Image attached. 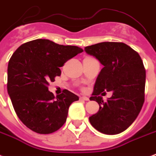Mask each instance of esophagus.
Wrapping results in <instances>:
<instances>
[{
  "label": "esophagus",
  "mask_w": 156,
  "mask_h": 156,
  "mask_svg": "<svg viewBox=\"0 0 156 156\" xmlns=\"http://www.w3.org/2000/svg\"><path fill=\"white\" fill-rule=\"evenodd\" d=\"M80 99H81V100H84V101H88V100H89V98H88L87 97H85V96L80 97Z\"/></svg>",
  "instance_id": "34e87169"
}]
</instances>
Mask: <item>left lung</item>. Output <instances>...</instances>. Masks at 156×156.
I'll return each mask as SVG.
<instances>
[{"label": "left lung", "instance_id": "obj_1", "mask_svg": "<svg viewBox=\"0 0 156 156\" xmlns=\"http://www.w3.org/2000/svg\"><path fill=\"white\" fill-rule=\"evenodd\" d=\"M84 50L103 65L96 80L90 100L99 104V111L89 117L96 130L116 135L133 123L145 101L146 69L136 51L122 42H101ZM113 96L103 102L105 91Z\"/></svg>", "mask_w": 156, "mask_h": 156}]
</instances>
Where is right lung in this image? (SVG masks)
<instances>
[{
  "label": "right lung",
  "instance_id": "obj_1",
  "mask_svg": "<svg viewBox=\"0 0 156 156\" xmlns=\"http://www.w3.org/2000/svg\"><path fill=\"white\" fill-rule=\"evenodd\" d=\"M83 51L78 46L38 39L14 52L8 63L7 91L16 113L31 131L50 134L65 123L69 106L78 97L67 89L55 97L48 86L61 75L59 67Z\"/></svg>",
  "mask_w": 156,
  "mask_h": 156
}]
</instances>
